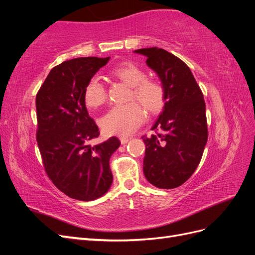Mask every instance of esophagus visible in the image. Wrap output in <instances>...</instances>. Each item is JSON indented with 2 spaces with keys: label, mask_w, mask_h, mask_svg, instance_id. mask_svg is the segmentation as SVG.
Returning a JSON list of instances; mask_svg holds the SVG:
<instances>
[{
  "label": "esophagus",
  "mask_w": 255,
  "mask_h": 255,
  "mask_svg": "<svg viewBox=\"0 0 255 255\" xmlns=\"http://www.w3.org/2000/svg\"><path fill=\"white\" fill-rule=\"evenodd\" d=\"M128 140H129V138H128V137H127V136H121V137H120V141H121V143H122V144L127 143Z\"/></svg>",
  "instance_id": "obj_1"
}]
</instances>
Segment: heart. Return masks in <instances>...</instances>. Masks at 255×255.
<instances>
[{"label": "heart", "mask_w": 255, "mask_h": 255, "mask_svg": "<svg viewBox=\"0 0 255 255\" xmlns=\"http://www.w3.org/2000/svg\"><path fill=\"white\" fill-rule=\"evenodd\" d=\"M113 75L130 86V99H135L149 113H157L165 103V89L158 81L146 79V73L137 65L125 61L115 66ZM106 90L99 78H91L84 90V101L90 109H98L106 101ZM144 113L139 104L129 102L116 105L100 121L107 134L128 135L141 125Z\"/></svg>", "instance_id": "1"}]
</instances>
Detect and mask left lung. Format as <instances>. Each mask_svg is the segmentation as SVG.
I'll list each match as a JSON object with an SVG mask.
<instances>
[{
    "mask_svg": "<svg viewBox=\"0 0 255 255\" xmlns=\"http://www.w3.org/2000/svg\"><path fill=\"white\" fill-rule=\"evenodd\" d=\"M146 57L165 89V105L152 129L142 136L145 144L143 173L161 189L179 187L195 172L207 141L205 102L188 66L158 48L134 51Z\"/></svg>",
    "mask_w": 255,
    "mask_h": 255,
    "instance_id": "1",
    "label": "left lung"
}]
</instances>
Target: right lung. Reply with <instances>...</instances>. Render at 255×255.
Here are the masks:
<instances>
[{"label":"right lung","instance_id":"right-lung-1","mask_svg":"<svg viewBox=\"0 0 255 255\" xmlns=\"http://www.w3.org/2000/svg\"><path fill=\"white\" fill-rule=\"evenodd\" d=\"M111 57H79L54 67L36 96L37 142L50 180L65 195L92 201L112 186L110 158L119 148L117 137L92 145L99 137L88 115L84 90Z\"/></svg>","mask_w":255,"mask_h":255}]
</instances>
